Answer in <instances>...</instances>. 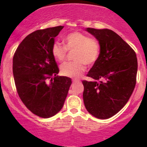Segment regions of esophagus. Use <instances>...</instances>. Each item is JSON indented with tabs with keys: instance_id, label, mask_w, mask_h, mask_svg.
Masks as SVG:
<instances>
[{
	"instance_id": "34e87169",
	"label": "esophagus",
	"mask_w": 147,
	"mask_h": 147,
	"mask_svg": "<svg viewBox=\"0 0 147 147\" xmlns=\"http://www.w3.org/2000/svg\"><path fill=\"white\" fill-rule=\"evenodd\" d=\"M72 82H73V83H77L80 82V80H76V79H74V80H72Z\"/></svg>"
}]
</instances>
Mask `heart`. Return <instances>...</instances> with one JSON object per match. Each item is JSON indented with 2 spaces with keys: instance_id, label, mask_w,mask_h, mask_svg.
<instances>
[{
  "instance_id": "b5f03b06",
  "label": "heart",
  "mask_w": 147,
  "mask_h": 147,
  "mask_svg": "<svg viewBox=\"0 0 147 147\" xmlns=\"http://www.w3.org/2000/svg\"><path fill=\"white\" fill-rule=\"evenodd\" d=\"M63 45L55 42L51 48V53L58 62L64 61L67 51H72L73 59L75 61L66 62L60 67L61 74L67 77L79 78L88 65H93L98 60L100 55V45L98 40L89 38L88 35L79 32H71L62 40Z\"/></svg>"
}]
</instances>
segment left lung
Wrapping results in <instances>:
<instances>
[{"label": "left lung", "mask_w": 147, "mask_h": 147, "mask_svg": "<svg viewBox=\"0 0 147 147\" xmlns=\"http://www.w3.org/2000/svg\"><path fill=\"white\" fill-rule=\"evenodd\" d=\"M100 45V55L82 81L83 100L89 113L107 119L119 112L130 98L136 84L138 61L134 50L107 28H87Z\"/></svg>", "instance_id": "left-lung-1"}]
</instances>
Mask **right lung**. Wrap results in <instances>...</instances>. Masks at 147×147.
Segmentation results:
<instances>
[{
	"instance_id": "add662e5",
	"label": "right lung",
	"mask_w": 147,
	"mask_h": 147,
	"mask_svg": "<svg viewBox=\"0 0 147 147\" xmlns=\"http://www.w3.org/2000/svg\"><path fill=\"white\" fill-rule=\"evenodd\" d=\"M63 27L32 32L20 42L13 57L19 97L31 112L45 119L60 111L72 83L71 78L57 76L59 68L51 53L54 38Z\"/></svg>"
}]
</instances>
